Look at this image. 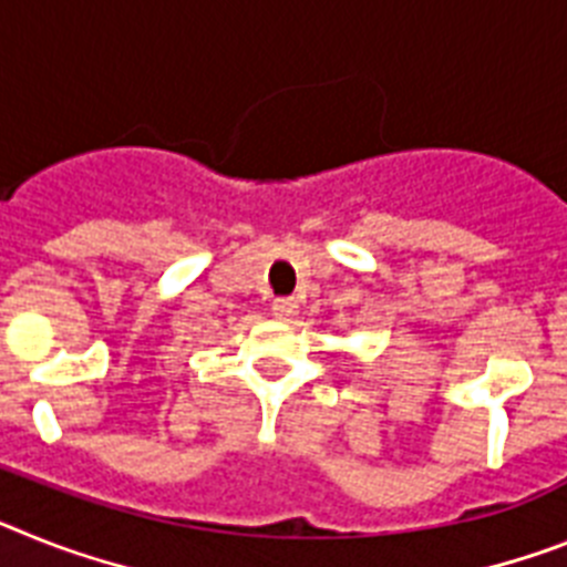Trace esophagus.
I'll list each match as a JSON object with an SVG mask.
<instances>
[{
    "instance_id": "esophagus-1",
    "label": "esophagus",
    "mask_w": 567,
    "mask_h": 567,
    "mask_svg": "<svg viewBox=\"0 0 567 567\" xmlns=\"http://www.w3.org/2000/svg\"><path fill=\"white\" fill-rule=\"evenodd\" d=\"M270 311H274L276 320H291L293 313H297V302L288 297L282 299H274V306H270Z\"/></svg>"
}]
</instances>
